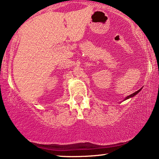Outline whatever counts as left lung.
Returning <instances> with one entry per match:
<instances>
[{"label":"left lung","instance_id":"obj_1","mask_svg":"<svg viewBox=\"0 0 159 159\" xmlns=\"http://www.w3.org/2000/svg\"><path fill=\"white\" fill-rule=\"evenodd\" d=\"M141 90V89H140V90H138V91H136L135 93H132V94H131V95H129V96H128L126 98H125V99H124V101H125V100H126V99H129V98H132V97H134V96H136L137 94L138 93L140 92V91Z\"/></svg>","mask_w":159,"mask_h":159}]
</instances>
